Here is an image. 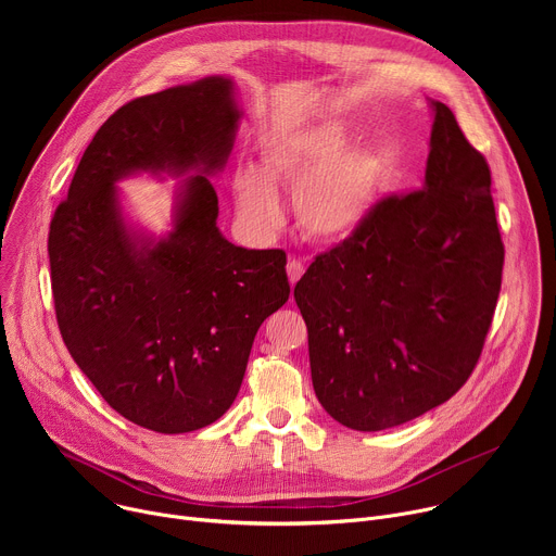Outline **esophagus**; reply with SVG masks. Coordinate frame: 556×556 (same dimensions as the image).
I'll list each match as a JSON object with an SVG mask.
<instances>
[{
    "label": "esophagus",
    "mask_w": 556,
    "mask_h": 556,
    "mask_svg": "<svg viewBox=\"0 0 556 556\" xmlns=\"http://www.w3.org/2000/svg\"><path fill=\"white\" fill-rule=\"evenodd\" d=\"M286 270H288V279H290V283L294 286L299 279H301V275L305 273V266H303V262L301 260H296V257H292L290 262H288V266H286Z\"/></svg>",
    "instance_id": "1"
}]
</instances>
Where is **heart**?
<instances>
[{
    "label": "heart",
    "instance_id": "obj_1",
    "mask_svg": "<svg viewBox=\"0 0 556 556\" xmlns=\"http://www.w3.org/2000/svg\"><path fill=\"white\" fill-rule=\"evenodd\" d=\"M350 134L339 123L288 134L262 151L270 182L294 189V215L303 232L321 242L350 237L376 200L382 165L367 147L342 151ZM240 222L257 235L277 230L281 204L260 172L247 167L232 180Z\"/></svg>",
    "mask_w": 556,
    "mask_h": 556
}]
</instances>
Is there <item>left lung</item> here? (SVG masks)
Returning <instances> with one entry per match:
<instances>
[{
	"mask_svg": "<svg viewBox=\"0 0 556 556\" xmlns=\"http://www.w3.org/2000/svg\"><path fill=\"white\" fill-rule=\"evenodd\" d=\"M422 189L378 200L294 286L314 393L356 431L446 403L478 365L502 288L504 242L486 157L433 103Z\"/></svg>",
	"mask_w": 556,
	"mask_h": 556,
	"instance_id": "obj_1",
	"label": "left lung"
}]
</instances>
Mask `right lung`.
<instances>
[{"mask_svg":"<svg viewBox=\"0 0 556 556\" xmlns=\"http://www.w3.org/2000/svg\"><path fill=\"white\" fill-rule=\"evenodd\" d=\"M224 76L140 97L94 134L48 255L67 352L129 422L189 433L226 414L264 319L290 296L286 253L226 242L206 176L189 184L177 228L157 245L124 228L113 182L131 170L222 169L240 121Z\"/></svg>","mask_w":556,"mask_h":556,"instance_id":"add662e5","label":"right lung"}]
</instances>
